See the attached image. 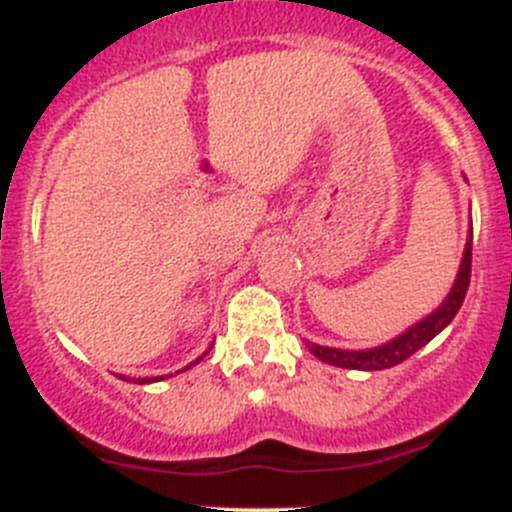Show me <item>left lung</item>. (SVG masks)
<instances>
[{
    "instance_id": "left-lung-1",
    "label": "left lung",
    "mask_w": 512,
    "mask_h": 512,
    "mask_svg": "<svg viewBox=\"0 0 512 512\" xmlns=\"http://www.w3.org/2000/svg\"><path fill=\"white\" fill-rule=\"evenodd\" d=\"M471 250H473V227L471 232H468L461 267H458L456 282H453L448 297L443 299V304L436 309V312L423 317L421 322H416L414 327L406 329L404 334H399V337L391 339V342L381 344V347L359 349V352H352V349L319 347V344H309V352L317 356V359H322L324 364L339 366V369H356V371H381L406 361L411 354H416L418 349L426 347L436 334H441L443 329L453 322L458 309H461L463 299H466L468 285H471Z\"/></svg>"
}]
</instances>
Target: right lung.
I'll return each mask as SVG.
<instances>
[{
	"label": "right lung",
	"instance_id": "right-lung-1",
	"mask_svg": "<svg viewBox=\"0 0 512 512\" xmlns=\"http://www.w3.org/2000/svg\"><path fill=\"white\" fill-rule=\"evenodd\" d=\"M203 356H205V354H203ZM203 356H198V359H195L193 364H188V366H185V369H190V366H195V364H198V361L203 359ZM185 369H180V371H185ZM121 379H123V381H136V384H151V381H158V379H163V376H158V379H126V376H121Z\"/></svg>",
	"mask_w": 512,
	"mask_h": 512
}]
</instances>
